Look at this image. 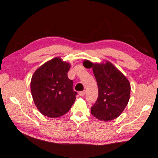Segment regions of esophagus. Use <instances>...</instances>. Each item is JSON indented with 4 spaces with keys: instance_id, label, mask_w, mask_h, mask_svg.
I'll use <instances>...</instances> for the list:
<instances>
[{
    "instance_id": "esophagus-1",
    "label": "esophagus",
    "mask_w": 158,
    "mask_h": 158,
    "mask_svg": "<svg viewBox=\"0 0 158 158\" xmlns=\"http://www.w3.org/2000/svg\"><path fill=\"white\" fill-rule=\"evenodd\" d=\"M85 90L82 91V92H80L78 93V94L80 95V96H84V95H85Z\"/></svg>"
}]
</instances>
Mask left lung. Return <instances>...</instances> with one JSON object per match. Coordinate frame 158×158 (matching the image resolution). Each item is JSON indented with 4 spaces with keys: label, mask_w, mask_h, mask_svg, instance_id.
Returning <instances> with one entry per match:
<instances>
[{
    "label": "left lung",
    "mask_w": 158,
    "mask_h": 158,
    "mask_svg": "<svg viewBox=\"0 0 158 158\" xmlns=\"http://www.w3.org/2000/svg\"><path fill=\"white\" fill-rule=\"evenodd\" d=\"M84 61L83 65L85 66ZM98 84V98L91 108V113L100 121H109L123 113L130 99L131 84L128 80L110 62L91 63Z\"/></svg>",
    "instance_id": "left-lung-1"
}]
</instances>
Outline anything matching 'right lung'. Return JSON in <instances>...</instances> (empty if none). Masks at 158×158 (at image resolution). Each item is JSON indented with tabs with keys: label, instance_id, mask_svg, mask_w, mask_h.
I'll return each mask as SVG.
<instances>
[{
	"label": "right lung",
	"instance_id": "add662e5",
	"mask_svg": "<svg viewBox=\"0 0 158 158\" xmlns=\"http://www.w3.org/2000/svg\"><path fill=\"white\" fill-rule=\"evenodd\" d=\"M69 63L55 58L38 68L33 74L30 88L33 102L39 111L51 118L67 113L75 102L77 92L73 81L68 78Z\"/></svg>",
	"mask_w": 158,
	"mask_h": 158
}]
</instances>
